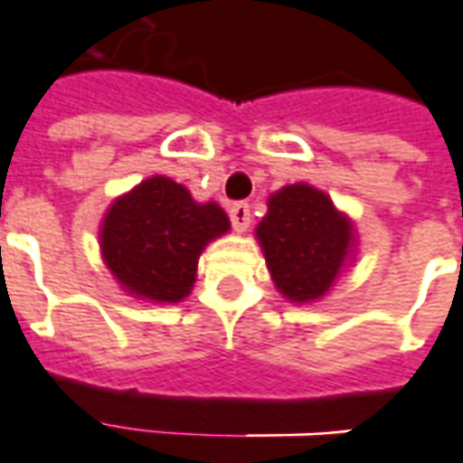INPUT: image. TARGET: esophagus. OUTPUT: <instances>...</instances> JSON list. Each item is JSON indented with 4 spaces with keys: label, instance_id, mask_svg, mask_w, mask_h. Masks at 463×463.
<instances>
[{
    "label": "esophagus",
    "instance_id": "34e87169",
    "mask_svg": "<svg viewBox=\"0 0 463 463\" xmlns=\"http://www.w3.org/2000/svg\"><path fill=\"white\" fill-rule=\"evenodd\" d=\"M250 207H248V203H235V205H231V222L232 228L238 232H245L248 228H250Z\"/></svg>",
    "mask_w": 463,
    "mask_h": 463
}]
</instances>
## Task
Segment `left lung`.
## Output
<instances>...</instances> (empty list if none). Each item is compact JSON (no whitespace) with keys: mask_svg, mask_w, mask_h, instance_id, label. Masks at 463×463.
<instances>
[{"mask_svg":"<svg viewBox=\"0 0 463 463\" xmlns=\"http://www.w3.org/2000/svg\"><path fill=\"white\" fill-rule=\"evenodd\" d=\"M256 238L276 288L297 304L322 298L354 248L352 220L322 190L301 182L269 197Z\"/></svg>","mask_w":463,"mask_h":463,"instance_id":"left-lung-1","label":"left lung"}]
</instances>
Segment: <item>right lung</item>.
<instances>
[{"label": "right lung", "instance_id": "right-lung-1", "mask_svg": "<svg viewBox=\"0 0 463 463\" xmlns=\"http://www.w3.org/2000/svg\"><path fill=\"white\" fill-rule=\"evenodd\" d=\"M228 231L222 207L194 203L187 187L154 175L113 200L100 222V253L131 297L177 304L192 291L205 245Z\"/></svg>", "mask_w": 463, "mask_h": 463}]
</instances>
